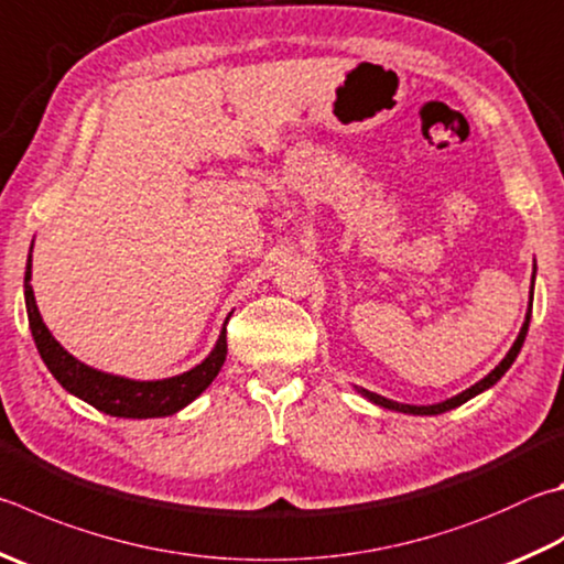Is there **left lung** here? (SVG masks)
<instances>
[{
	"label": "left lung",
	"instance_id": "1",
	"mask_svg": "<svg viewBox=\"0 0 564 564\" xmlns=\"http://www.w3.org/2000/svg\"><path fill=\"white\" fill-rule=\"evenodd\" d=\"M532 283H535V273H532ZM530 313H532V289H530V308H528V313H525V323H523V327H520V333H518V337H516L513 347H510V350H508V355L503 357V360H500V362L496 365V370H490V372L484 377V380L476 382L474 387L464 389V392H460V394H456V397H452V399H446V402L426 404V406H416V404H399V402H392V399H387V397H382V394H375V392H370V389H362V387H355V389H357V392H360L362 397L370 399L372 404H377V406H384V409H392V412L416 414V416H434V414H444V412H448V409H456V406H460L464 402H468V399H474L476 394L486 392V389L494 387V384L500 380V377H503V375L510 370V365L516 362V357H518V352H520V347H523V343H525L528 325H530Z\"/></svg>",
	"mask_w": 564,
	"mask_h": 564
}]
</instances>
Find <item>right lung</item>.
I'll list each match as a JSON object with an SVG mask.
<instances>
[{"mask_svg":"<svg viewBox=\"0 0 564 564\" xmlns=\"http://www.w3.org/2000/svg\"><path fill=\"white\" fill-rule=\"evenodd\" d=\"M29 281H32V253H29L24 273V301L36 350L48 367V372L56 377V382L66 392L96 406L98 412L120 419H155L177 414L180 409L194 402L214 382V377L219 375L224 360H227V327H224L214 350L197 367L182 375L165 377V380H130V377L100 372L96 367L76 360L51 335L46 323L41 321L34 289Z\"/></svg>","mask_w":564,"mask_h":564,"instance_id":"obj_1","label":"right lung"}]
</instances>
